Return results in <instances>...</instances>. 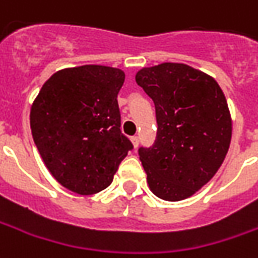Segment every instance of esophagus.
<instances>
[{
  "label": "esophagus",
  "mask_w": 258,
  "mask_h": 258,
  "mask_svg": "<svg viewBox=\"0 0 258 258\" xmlns=\"http://www.w3.org/2000/svg\"><path fill=\"white\" fill-rule=\"evenodd\" d=\"M138 143H140V140H138V137H131V144H133V147L134 148H137L138 147Z\"/></svg>",
  "instance_id": "34e87169"
}]
</instances>
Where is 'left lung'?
I'll return each instance as SVG.
<instances>
[{
	"label": "left lung",
	"mask_w": 258,
	"mask_h": 258,
	"mask_svg": "<svg viewBox=\"0 0 258 258\" xmlns=\"http://www.w3.org/2000/svg\"><path fill=\"white\" fill-rule=\"evenodd\" d=\"M136 82L155 104L157 140L140 148L155 196L178 202L209 182L232 141V115L215 79L185 63L165 62L137 72Z\"/></svg>",
	"instance_id": "8db88e82"
}]
</instances>
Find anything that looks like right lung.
Segmentation results:
<instances>
[{
	"instance_id": "add662e5",
	"label": "right lung",
	"mask_w": 258,
	"mask_h": 258,
	"mask_svg": "<svg viewBox=\"0 0 258 258\" xmlns=\"http://www.w3.org/2000/svg\"><path fill=\"white\" fill-rule=\"evenodd\" d=\"M121 69L83 64L57 70L31 106V130L42 161L62 186L78 195L106 189L133 148L120 131L117 94Z\"/></svg>"
}]
</instances>
